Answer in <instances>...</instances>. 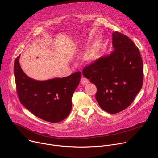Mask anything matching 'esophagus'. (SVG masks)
Masks as SVG:
<instances>
[{
    "mask_svg": "<svg viewBox=\"0 0 158 158\" xmlns=\"http://www.w3.org/2000/svg\"><path fill=\"white\" fill-rule=\"evenodd\" d=\"M81 83L83 85H86L89 83V80L85 77H82L81 79Z\"/></svg>",
    "mask_w": 158,
    "mask_h": 158,
    "instance_id": "esophagus-1",
    "label": "esophagus"
}]
</instances>
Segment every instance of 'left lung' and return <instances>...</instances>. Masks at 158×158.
<instances>
[{"label": "left lung", "instance_id": "1", "mask_svg": "<svg viewBox=\"0 0 158 158\" xmlns=\"http://www.w3.org/2000/svg\"><path fill=\"white\" fill-rule=\"evenodd\" d=\"M111 54L86 65L84 76L97 86L96 100L111 114L129 107L142 89L143 63L138 48L125 35L113 33Z\"/></svg>", "mask_w": 158, "mask_h": 158}]
</instances>
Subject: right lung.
<instances>
[{
  "label": "right lung",
  "instance_id": "add662e5",
  "mask_svg": "<svg viewBox=\"0 0 158 158\" xmlns=\"http://www.w3.org/2000/svg\"><path fill=\"white\" fill-rule=\"evenodd\" d=\"M19 56L14 63V74L19 101L33 114L44 120L56 123L68 117L72 110V97L79 84L81 72L69 76L38 81L22 70Z\"/></svg>",
  "mask_w": 158,
  "mask_h": 158
}]
</instances>
